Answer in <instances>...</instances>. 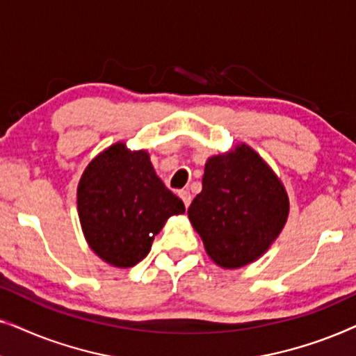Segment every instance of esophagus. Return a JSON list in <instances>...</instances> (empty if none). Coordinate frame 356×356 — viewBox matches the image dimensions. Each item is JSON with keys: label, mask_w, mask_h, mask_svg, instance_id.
<instances>
[{"label": "esophagus", "mask_w": 356, "mask_h": 356, "mask_svg": "<svg viewBox=\"0 0 356 356\" xmlns=\"http://www.w3.org/2000/svg\"><path fill=\"white\" fill-rule=\"evenodd\" d=\"M178 196L181 197V201L184 202V206L189 207V204H191V193H189L188 189H181V191L178 193Z\"/></svg>", "instance_id": "1"}]
</instances>
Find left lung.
<instances>
[{"mask_svg":"<svg viewBox=\"0 0 356 356\" xmlns=\"http://www.w3.org/2000/svg\"><path fill=\"white\" fill-rule=\"evenodd\" d=\"M207 254L227 269L257 259L289 217V196L274 172L248 145L209 159L202 191L188 209Z\"/></svg>","mask_w":356,"mask_h":356,"instance_id":"left-lung-1","label":"left lung"}]
</instances>
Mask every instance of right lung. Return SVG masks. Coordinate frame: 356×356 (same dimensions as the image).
<instances>
[{
	"label": "right lung",
	"instance_id": "add662e5",
	"mask_svg": "<svg viewBox=\"0 0 356 356\" xmlns=\"http://www.w3.org/2000/svg\"><path fill=\"white\" fill-rule=\"evenodd\" d=\"M77 211L89 246L116 267L143 261L165 220L184 204L154 172L147 152L115 144L95 157L77 188Z\"/></svg>",
	"mask_w": 356,
	"mask_h": 356
}]
</instances>
